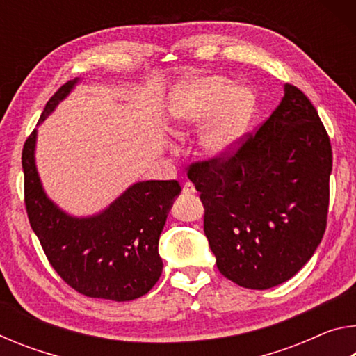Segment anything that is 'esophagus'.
<instances>
[{"label": "esophagus", "instance_id": "obj_1", "mask_svg": "<svg viewBox=\"0 0 356 356\" xmlns=\"http://www.w3.org/2000/svg\"><path fill=\"white\" fill-rule=\"evenodd\" d=\"M182 193H184V195H195V193H196L195 185H193L191 182H185L184 186H182Z\"/></svg>", "mask_w": 356, "mask_h": 356}]
</instances>
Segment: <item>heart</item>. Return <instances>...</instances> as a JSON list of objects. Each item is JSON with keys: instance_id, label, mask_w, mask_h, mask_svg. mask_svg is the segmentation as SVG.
<instances>
[{"instance_id": "obj_1", "label": "heart", "mask_w": 356, "mask_h": 356, "mask_svg": "<svg viewBox=\"0 0 356 356\" xmlns=\"http://www.w3.org/2000/svg\"><path fill=\"white\" fill-rule=\"evenodd\" d=\"M170 116L176 131L201 127L197 147L215 163L231 160L242 147L254 116L256 99L248 88L227 78L206 75L185 81L170 95Z\"/></svg>"}]
</instances>
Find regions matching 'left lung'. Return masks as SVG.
<instances>
[{
    "label": "left lung",
    "mask_w": 356,
    "mask_h": 356,
    "mask_svg": "<svg viewBox=\"0 0 356 356\" xmlns=\"http://www.w3.org/2000/svg\"><path fill=\"white\" fill-rule=\"evenodd\" d=\"M331 146L309 99L292 84L231 160L190 166L204 232L222 276L265 291L298 273L327 226Z\"/></svg>",
    "instance_id": "8db88e82"
}]
</instances>
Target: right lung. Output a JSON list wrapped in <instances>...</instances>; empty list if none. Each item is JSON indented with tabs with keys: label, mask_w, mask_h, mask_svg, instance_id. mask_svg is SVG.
Instances as JSON below:
<instances>
[{
	"label": "right lung",
	"mask_w": 356,
	"mask_h": 356,
	"mask_svg": "<svg viewBox=\"0 0 356 356\" xmlns=\"http://www.w3.org/2000/svg\"><path fill=\"white\" fill-rule=\"evenodd\" d=\"M81 78H74L48 100L40 125L74 91ZM38 129L22 154L25 172V204L33 231L58 275L91 298L130 301L143 297L159 281L163 261L159 240L172 202L180 195L176 180H143L104 210L70 215L50 200L35 165Z\"/></svg>",
	"instance_id": "right-lung-1"
}]
</instances>
